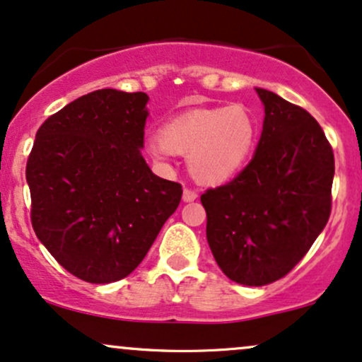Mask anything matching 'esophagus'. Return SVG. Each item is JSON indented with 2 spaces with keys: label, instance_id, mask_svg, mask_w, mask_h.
Wrapping results in <instances>:
<instances>
[{
  "label": "esophagus",
  "instance_id": "34e87169",
  "mask_svg": "<svg viewBox=\"0 0 362 362\" xmlns=\"http://www.w3.org/2000/svg\"><path fill=\"white\" fill-rule=\"evenodd\" d=\"M198 198V193L194 189H188L186 188L185 191H182V202H194V199Z\"/></svg>",
  "mask_w": 362,
  "mask_h": 362
}]
</instances>
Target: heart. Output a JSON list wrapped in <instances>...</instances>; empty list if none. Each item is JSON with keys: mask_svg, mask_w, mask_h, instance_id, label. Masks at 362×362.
I'll list each match as a JSON object with an SVG mask.
<instances>
[{"mask_svg": "<svg viewBox=\"0 0 362 362\" xmlns=\"http://www.w3.org/2000/svg\"><path fill=\"white\" fill-rule=\"evenodd\" d=\"M256 142V123L244 106L193 110L165 122L146 139L148 156L165 164L188 154V168L203 185H220L240 171Z\"/></svg>", "mask_w": 362, "mask_h": 362, "instance_id": "obj_1", "label": "heart"}]
</instances>
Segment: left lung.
Instances as JSON below:
<instances>
[{
    "label": "left lung",
    "mask_w": 362,
    "mask_h": 362,
    "mask_svg": "<svg viewBox=\"0 0 362 362\" xmlns=\"http://www.w3.org/2000/svg\"><path fill=\"white\" fill-rule=\"evenodd\" d=\"M264 123L256 154L227 185L206 189V240L232 281L264 286L303 259L329 222L334 152L307 110L256 88Z\"/></svg>",
    "instance_id": "1"
}]
</instances>
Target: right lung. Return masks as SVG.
Returning <instances> with one entry per match:
<instances>
[{"label": "right lung", "instance_id": "obj_1", "mask_svg": "<svg viewBox=\"0 0 362 362\" xmlns=\"http://www.w3.org/2000/svg\"><path fill=\"white\" fill-rule=\"evenodd\" d=\"M146 93L98 89L42 123L27 160L32 227L64 269L105 284L129 276L176 211L182 188L140 148Z\"/></svg>", "mask_w": 362, "mask_h": 362}]
</instances>
